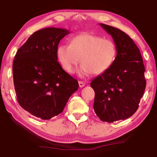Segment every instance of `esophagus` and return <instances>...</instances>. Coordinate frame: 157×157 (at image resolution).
<instances>
[{
    "instance_id": "esophagus-1",
    "label": "esophagus",
    "mask_w": 157,
    "mask_h": 157,
    "mask_svg": "<svg viewBox=\"0 0 157 157\" xmlns=\"http://www.w3.org/2000/svg\"><path fill=\"white\" fill-rule=\"evenodd\" d=\"M85 84H86V83H85L84 82H82V81H79V87H83L85 86Z\"/></svg>"
}]
</instances>
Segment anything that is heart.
<instances>
[{
    "label": "heart",
    "instance_id": "b5f03b06",
    "mask_svg": "<svg viewBox=\"0 0 157 157\" xmlns=\"http://www.w3.org/2000/svg\"><path fill=\"white\" fill-rule=\"evenodd\" d=\"M117 48L113 41L91 33H82L71 39L70 45L62 44L57 48L60 65L68 73H73L79 62L78 75L85 77L105 73L116 59Z\"/></svg>",
    "mask_w": 157,
    "mask_h": 157
}]
</instances>
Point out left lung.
Wrapping results in <instances>:
<instances>
[{
    "label": "left lung",
    "mask_w": 157,
    "mask_h": 157,
    "mask_svg": "<svg viewBox=\"0 0 157 157\" xmlns=\"http://www.w3.org/2000/svg\"><path fill=\"white\" fill-rule=\"evenodd\" d=\"M100 25L112 36L117 55L110 68L91 82L94 109L101 121L113 123L129 118L139 108L146 86L145 66L132 38L118 28Z\"/></svg>",
    "instance_id": "obj_1"
}]
</instances>
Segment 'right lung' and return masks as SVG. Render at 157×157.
<instances>
[{
	"label": "right lung",
	"instance_id": "obj_1",
	"mask_svg": "<svg viewBox=\"0 0 157 157\" xmlns=\"http://www.w3.org/2000/svg\"><path fill=\"white\" fill-rule=\"evenodd\" d=\"M70 32L47 28L34 33L19 48L13 62L17 100L23 109L43 120L62 113L78 82L57 62L59 41Z\"/></svg>",
	"mask_w": 157,
	"mask_h": 157
}]
</instances>
